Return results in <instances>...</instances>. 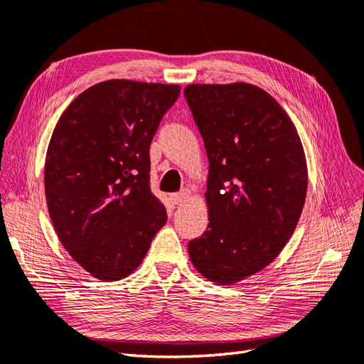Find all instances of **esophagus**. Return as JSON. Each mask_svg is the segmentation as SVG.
I'll use <instances>...</instances> for the list:
<instances>
[{"instance_id":"esophagus-1","label":"esophagus","mask_w":364,"mask_h":364,"mask_svg":"<svg viewBox=\"0 0 364 364\" xmlns=\"http://www.w3.org/2000/svg\"><path fill=\"white\" fill-rule=\"evenodd\" d=\"M186 197H188V192L186 191H181V192H176V194L170 196V200H172V203L178 205V203H181Z\"/></svg>"}]
</instances>
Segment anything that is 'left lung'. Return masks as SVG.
I'll use <instances>...</instances> for the list:
<instances>
[{
	"instance_id": "1",
	"label": "left lung",
	"mask_w": 364,
	"mask_h": 364,
	"mask_svg": "<svg viewBox=\"0 0 364 364\" xmlns=\"http://www.w3.org/2000/svg\"><path fill=\"white\" fill-rule=\"evenodd\" d=\"M184 97L210 162V223L189 241V257L210 281L238 282L272 263L295 230L308 189L301 140L254 85H188Z\"/></svg>"
}]
</instances>
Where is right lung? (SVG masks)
Listing matches in <instances>:
<instances>
[{
    "label": "right lung",
    "mask_w": 364,
    "mask_h": 364,
    "mask_svg": "<svg viewBox=\"0 0 364 364\" xmlns=\"http://www.w3.org/2000/svg\"><path fill=\"white\" fill-rule=\"evenodd\" d=\"M178 85L109 80L77 96L56 123L46 197L73 259L102 281L137 268L167 211L149 189V145Z\"/></svg>",
    "instance_id": "add662e5"
}]
</instances>
